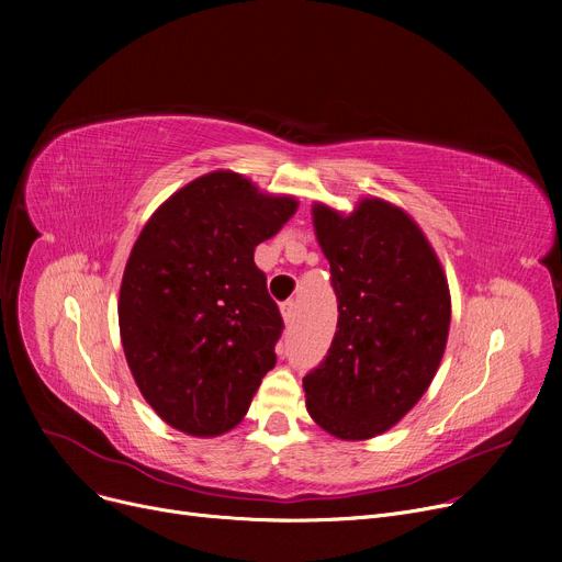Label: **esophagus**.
<instances>
[{
    "label": "esophagus",
    "instance_id": "obj_1",
    "mask_svg": "<svg viewBox=\"0 0 562 562\" xmlns=\"http://www.w3.org/2000/svg\"><path fill=\"white\" fill-rule=\"evenodd\" d=\"M282 316H284V323H286V326H291V323L296 321V316H299V303H296V301H286V303H282Z\"/></svg>",
    "mask_w": 562,
    "mask_h": 562
}]
</instances>
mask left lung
Masks as SVG:
<instances>
[{
	"instance_id": "obj_1",
	"label": "left lung",
	"mask_w": 562,
	"mask_h": 562,
	"mask_svg": "<svg viewBox=\"0 0 562 562\" xmlns=\"http://www.w3.org/2000/svg\"><path fill=\"white\" fill-rule=\"evenodd\" d=\"M314 227L339 318L303 378L307 409L339 439H369L428 390L449 337V284L417 223L385 200H362L350 216L316 204Z\"/></svg>"
}]
</instances>
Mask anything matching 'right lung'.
<instances>
[{"label":"right lung","instance_id":"right-lung-1","mask_svg":"<svg viewBox=\"0 0 562 562\" xmlns=\"http://www.w3.org/2000/svg\"><path fill=\"white\" fill-rule=\"evenodd\" d=\"M293 212V198L216 170L170 195L138 234L117 321L140 394L172 428L227 432L276 367L284 323L255 246Z\"/></svg>","mask_w":562,"mask_h":562}]
</instances>
